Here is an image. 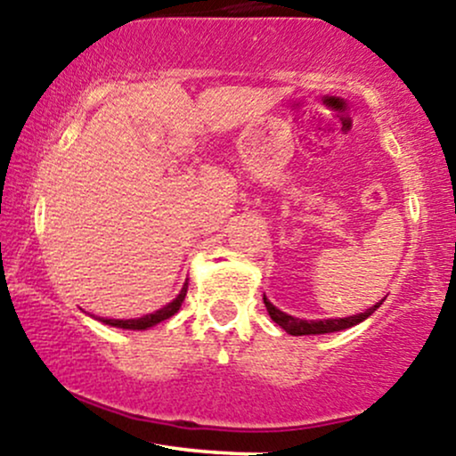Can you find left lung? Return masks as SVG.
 Listing matches in <instances>:
<instances>
[{
    "label": "left lung",
    "instance_id": "8db88e82",
    "mask_svg": "<svg viewBox=\"0 0 456 456\" xmlns=\"http://www.w3.org/2000/svg\"><path fill=\"white\" fill-rule=\"evenodd\" d=\"M263 301H265V308H267L271 319H273L275 323L282 327L284 331H289V334H293V336H312V334H331V331L349 330V327L362 323V321L368 319V316H370L372 312L379 308L383 299H381L377 305H372V308H368L366 312H362V314L346 316V319H327V321H304V319H295V316L286 314V312L275 308V305L271 304L267 297H263Z\"/></svg>",
    "mask_w": 456,
    "mask_h": 456
}]
</instances>
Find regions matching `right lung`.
<instances>
[{
    "instance_id": "obj_1",
    "label": "right lung",
    "mask_w": 456,
    "mask_h": 456,
    "mask_svg": "<svg viewBox=\"0 0 456 456\" xmlns=\"http://www.w3.org/2000/svg\"><path fill=\"white\" fill-rule=\"evenodd\" d=\"M185 295H187V284L183 286V290L178 293V297L172 301V304L163 305V308L157 310L155 314H146V316H142V319H129V321H114V319H101V321H103L105 325L122 327V330H146V327L161 323V321L170 319V316L176 314L178 308H181L183 299H185Z\"/></svg>"
}]
</instances>
